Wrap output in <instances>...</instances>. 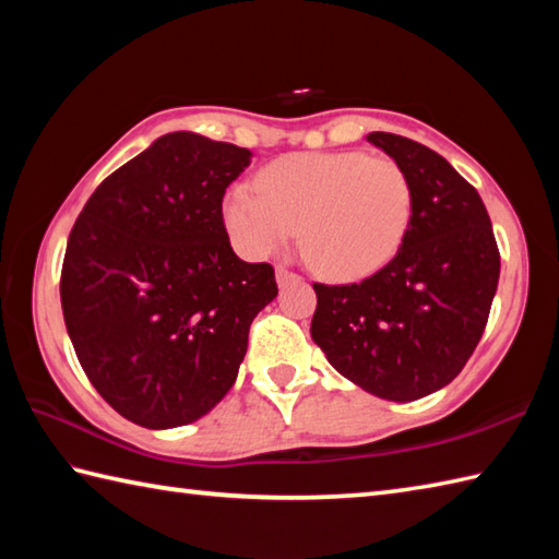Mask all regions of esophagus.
<instances>
[{
    "label": "esophagus",
    "instance_id": "obj_1",
    "mask_svg": "<svg viewBox=\"0 0 559 559\" xmlns=\"http://www.w3.org/2000/svg\"><path fill=\"white\" fill-rule=\"evenodd\" d=\"M276 281H278V286L283 288V286H288V283L300 281V276H298V273H295V271L286 269V266H278V269H276Z\"/></svg>",
    "mask_w": 559,
    "mask_h": 559
}]
</instances>
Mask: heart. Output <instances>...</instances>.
<instances>
[{
	"mask_svg": "<svg viewBox=\"0 0 559 559\" xmlns=\"http://www.w3.org/2000/svg\"><path fill=\"white\" fill-rule=\"evenodd\" d=\"M257 188L235 185L223 201L237 249L247 257L281 252L300 225L307 261L341 281L382 269L399 252L413 213L401 165L360 151L283 156L259 173Z\"/></svg>",
	"mask_w": 559,
	"mask_h": 559,
	"instance_id": "b5f03b06",
	"label": "heart"
}]
</instances>
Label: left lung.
<instances>
[{
  "label": "left lung",
  "mask_w": 559,
  "mask_h": 559,
  "mask_svg": "<svg viewBox=\"0 0 559 559\" xmlns=\"http://www.w3.org/2000/svg\"><path fill=\"white\" fill-rule=\"evenodd\" d=\"M406 173L413 213L396 257L348 286L314 283L312 338L353 384L389 401L447 386L476 350L500 281V249L476 187L418 141L372 132Z\"/></svg>",
  "instance_id": "8db88e82"
}]
</instances>
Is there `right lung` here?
Masks as SVG:
<instances>
[{"label":"right lung","mask_w":559,"mask_h":559,"mask_svg":"<svg viewBox=\"0 0 559 559\" xmlns=\"http://www.w3.org/2000/svg\"><path fill=\"white\" fill-rule=\"evenodd\" d=\"M252 153L192 132L153 141L105 177L69 233L59 298L83 372L148 430L206 415L228 394L271 264L233 252L225 189Z\"/></svg>","instance_id":"1"}]
</instances>
